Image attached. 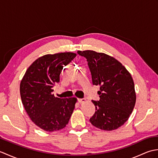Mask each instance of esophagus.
<instances>
[{"label": "esophagus", "mask_w": 158, "mask_h": 158, "mask_svg": "<svg viewBox=\"0 0 158 158\" xmlns=\"http://www.w3.org/2000/svg\"><path fill=\"white\" fill-rule=\"evenodd\" d=\"M85 98H79L78 99V102L79 103H83V102H85Z\"/></svg>", "instance_id": "34e87169"}]
</instances>
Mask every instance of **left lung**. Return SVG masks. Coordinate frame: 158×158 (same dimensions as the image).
<instances>
[{"label":"left lung","instance_id":"obj_1","mask_svg":"<svg viewBox=\"0 0 158 158\" xmlns=\"http://www.w3.org/2000/svg\"><path fill=\"white\" fill-rule=\"evenodd\" d=\"M77 53L87 59L93 85H100V100H92L96 111L89 122L103 130L117 129L128 119L136 103L132 76L113 57L92 50Z\"/></svg>","mask_w":158,"mask_h":158}]
</instances>
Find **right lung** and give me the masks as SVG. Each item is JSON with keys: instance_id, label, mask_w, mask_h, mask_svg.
I'll use <instances>...</instances> for the list:
<instances>
[{"instance_id": "obj_1", "label": "right lung", "mask_w": 158, "mask_h": 158, "mask_svg": "<svg viewBox=\"0 0 158 158\" xmlns=\"http://www.w3.org/2000/svg\"><path fill=\"white\" fill-rule=\"evenodd\" d=\"M76 56L64 52L40 57L28 67L20 83V96L26 113L36 126L47 132L64 128L75 109L76 98L55 97L52 88L60 82L64 66Z\"/></svg>"}]
</instances>
